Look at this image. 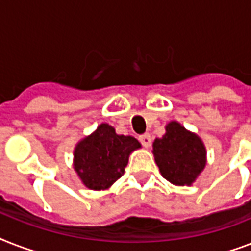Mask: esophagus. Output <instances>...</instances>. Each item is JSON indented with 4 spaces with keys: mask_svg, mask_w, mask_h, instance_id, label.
I'll use <instances>...</instances> for the list:
<instances>
[{
    "mask_svg": "<svg viewBox=\"0 0 251 251\" xmlns=\"http://www.w3.org/2000/svg\"><path fill=\"white\" fill-rule=\"evenodd\" d=\"M139 141H141L142 145L149 149L150 146H151V135L150 134H143V135L139 137Z\"/></svg>",
    "mask_w": 251,
    "mask_h": 251,
    "instance_id": "esophagus-1",
    "label": "esophagus"
}]
</instances>
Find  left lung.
<instances>
[{
    "label": "left lung",
    "mask_w": 251,
    "mask_h": 251,
    "mask_svg": "<svg viewBox=\"0 0 251 251\" xmlns=\"http://www.w3.org/2000/svg\"><path fill=\"white\" fill-rule=\"evenodd\" d=\"M152 147L161 176L176 186H191L207 164L201 137L177 121L167 124L165 134L153 141Z\"/></svg>",
    "instance_id": "1"
}]
</instances>
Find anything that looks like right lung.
<instances>
[{"label":"right lung","mask_w":251,"mask_h":251,"mask_svg":"<svg viewBox=\"0 0 251 251\" xmlns=\"http://www.w3.org/2000/svg\"><path fill=\"white\" fill-rule=\"evenodd\" d=\"M141 147L134 137L120 135L102 122L76 143L73 167L87 189L106 190L125 173L130 153Z\"/></svg>","instance_id":"1"}]
</instances>
